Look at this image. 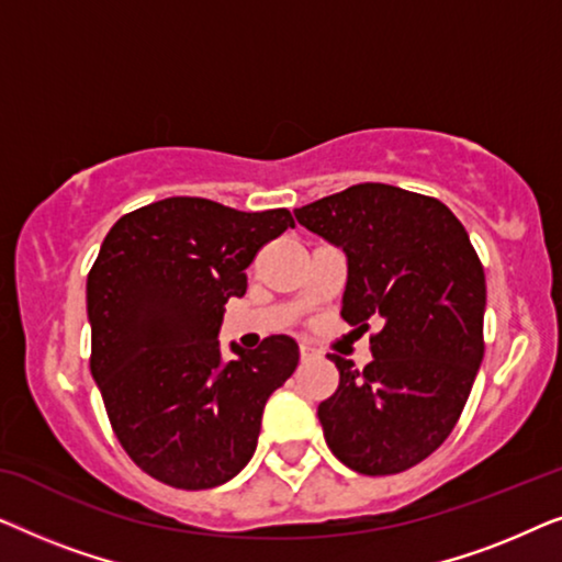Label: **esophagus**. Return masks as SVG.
<instances>
[{
	"mask_svg": "<svg viewBox=\"0 0 562 562\" xmlns=\"http://www.w3.org/2000/svg\"><path fill=\"white\" fill-rule=\"evenodd\" d=\"M299 356H302V360H310L314 356V350L306 348V345H302V348H299Z\"/></svg>",
	"mask_w": 562,
	"mask_h": 562,
	"instance_id": "esophagus-1",
	"label": "esophagus"
}]
</instances>
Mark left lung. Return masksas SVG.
Returning <instances> with one entry per match:
<instances>
[{
  "mask_svg": "<svg viewBox=\"0 0 562 562\" xmlns=\"http://www.w3.org/2000/svg\"><path fill=\"white\" fill-rule=\"evenodd\" d=\"M299 225L348 256L342 319L371 335L373 360L340 371L317 417L337 460L363 475L409 471L458 425L483 360L486 276L440 199L356 183L296 210Z\"/></svg>",
  "mask_w": 562,
  "mask_h": 562,
  "instance_id": "left-lung-1",
  "label": "left lung"
}]
</instances>
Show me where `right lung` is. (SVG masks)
I'll use <instances>...</instances> for the list:
<instances>
[{
  "instance_id": "obj_1",
  "label": "right lung",
  "mask_w": 562,
  "mask_h": 562,
  "mask_svg": "<svg viewBox=\"0 0 562 562\" xmlns=\"http://www.w3.org/2000/svg\"><path fill=\"white\" fill-rule=\"evenodd\" d=\"M294 227L289 210L237 212L171 196L125 214L87 279L91 375L117 440L143 473L183 491L214 488L248 465L268 396L299 363L271 335L220 352L225 304L248 289L266 243Z\"/></svg>"
}]
</instances>
